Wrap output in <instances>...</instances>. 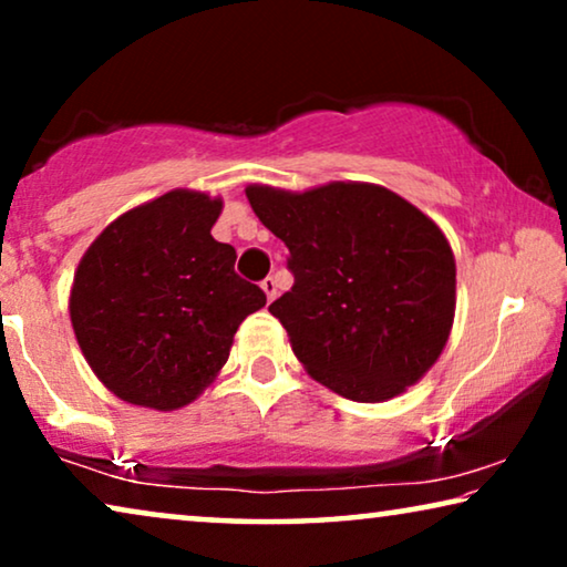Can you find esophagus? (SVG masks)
<instances>
[{"label":"esophagus","instance_id":"esophagus-1","mask_svg":"<svg viewBox=\"0 0 567 567\" xmlns=\"http://www.w3.org/2000/svg\"><path fill=\"white\" fill-rule=\"evenodd\" d=\"M260 289H262V291H266V297H268V301H274V299L278 297V284H276V278H274V276L262 278Z\"/></svg>","mask_w":567,"mask_h":567}]
</instances>
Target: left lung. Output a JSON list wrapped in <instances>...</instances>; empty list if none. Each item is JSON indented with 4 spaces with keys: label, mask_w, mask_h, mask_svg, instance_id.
<instances>
[{
    "label": "left lung",
    "mask_w": 567,
    "mask_h": 567,
    "mask_svg": "<svg viewBox=\"0 0 567 567\" xmlns=\"http://www.w3.org/2000/svg\"><path fill=\"white\" fill-rule=\"evenodd\" d=\"M252 212L289 247L291 291L270 305L307 374L355 402L421 382L444 351L456 262L439 224L384 185H247Z\"/></svg>",
    "instance_id": "left-lung-1"
}]
</instances>
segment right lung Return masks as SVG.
I'll list each match as a JSON object with an SVG mask.
<instances>
[{
  "instance_id": "right-lung-1",
  "label": "right lung",
  "mask_w": 567,
  "mask_h": 567,
  "mask_svg": "<svg viewBox=\"0 0 567 567\" xmlns=\"http://www.w3.org/2000/svg\"><path fill=\"white\" fill-rule=\"evenodd\" d=\"M221 208V198L175 188L107 224L76 266V343L128 405H190L227 363L239 322L266 307L235 274V247L212 237Z\"/></svg>"
}]
</instances>
